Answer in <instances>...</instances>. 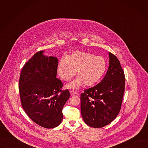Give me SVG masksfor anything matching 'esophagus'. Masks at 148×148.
Wrapping results in <instances>:
<instances>
[{"mask_svg":"<svg viewBox=\"0 0 148 148\" xmlns=\"http://www.w3.org/2000/svg\"><path fill=\"white\" fill-rule=\"evenodd\" d=\"M70 94H71V95H74V94H76L77 92H76L75 91H73V90H71V91H70Z\"/></svg>","mask_w":148,"mask_h":148,"instance_id":"34e87169","label":"esophagus"}]
</instances>
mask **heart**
<instances>
[{"instance_id": "obj_1", "label": "heart", "mask_w": 148, "mask_h": 148, "mask_svg": "<svg viewBox=\"0 0 148 148\" xmlns=\"http://www.w3.org/2000/svg\"><path fill=\"white\" fill-rule=\"evenodd\" d=\"M106 68L107 62L103 57L88 52L74 51L59 60L57 73L61 79L69 81L76 71L78 76L67 86L75 89L84 84L87 86H93L103 75Z\"/></svg>"}]
</instances>
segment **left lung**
Listing matches in <instances>:
<instances>
[{
	"mask_svg": "<svg viewBox=\"0 0 148 148\" xmlns=\"http://www.w3.org/2000/svg\"><path fill=\"white\" fill-rule=\"evenodd\" d=\"M110 65L102 81L80 95L82 118L92 128H102L119 114L125 92V78L117 57L109 53Z\"/></svg>",
	"mask_w": 148,
	"mask_h": 148,
	"instance_id": "obj_1",
	"label": "left lung"
}]
</instances>
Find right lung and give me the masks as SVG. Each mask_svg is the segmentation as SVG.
Here are the masks:
<instances>
[{
  "instance_id": "1",
  "label": "right lung",
  "mask_w": 148,
  "mask_h": 148,
  "mask_svg": "<svg viewBox=\"0 0 148 148\" xmlns=\"http://www.w3.org/2000/svg\"><path fill=\"white\" fill-rule=\"evenodd\" d=\"M37 52L21 71L18 90L21 105L29 117L46 128L57 126L62 120V108L70 98L68 89L57 76L58 60Z\"/></svg>"
}]
</instances>
